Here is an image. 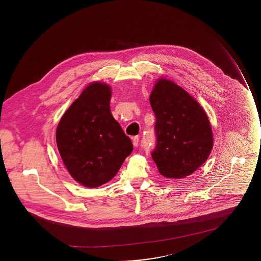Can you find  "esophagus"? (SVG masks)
<instances>
[{
	"instance_id": "esophagus-1",
	"label": "esophagus",
	"mask_w": 261,
	"mask_h": 261,
	"mask_svg": "<svg viewBox=\"0 0 261 261\" xmlns=\"http://www.w3.org/2000/svg\"><path fill=\"white\" fill-rule=\"evenodd\" d=\"M132 141H133V146L134 147H138V144H139V136H135L132 138Z\"/></svg>"
}]
</instances>
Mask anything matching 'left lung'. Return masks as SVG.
<instances>
[{
    "instance_id": "8db88e82",
    "label": "left lung",
    "mask_w": 261,
    "mask_h": 261,
    "mask_svg": "<svg viewBox=\"0 0 261 261\" xmlns=\"http://www.w3.org/2000/svg\"><path fill=\"white\" fill-rule=\"evenodd\" d=\"M155 115V148L151 158L160 173L183 178L195 172L211 154L213 136L208 117L184 89L160 79L149 96Z\"/></svg>"
}]
</instances>
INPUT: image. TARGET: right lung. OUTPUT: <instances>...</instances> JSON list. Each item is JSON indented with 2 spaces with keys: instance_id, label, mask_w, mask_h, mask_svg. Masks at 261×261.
Returning a JSON list of instances; mask_svg holds the SVG:
<instances>
[{
  "instance_id": "obj_1",
  "label": "right lung",
  "mask_w": 261,
  "mask_h": 261,
  "mask_svg": "<svg viewBox=\"0 0 261 261\" xmlns=\"http://www.w3.org/2000/svg\"><path fill=\"white\" fill-rule=\"evenodd\" d=\"M112 91L100 82L90 84L63 114L57 145L68 172L88 188L108 183L118 172L133 145L113 118Z\"/></svg>"
}]
</instances>
